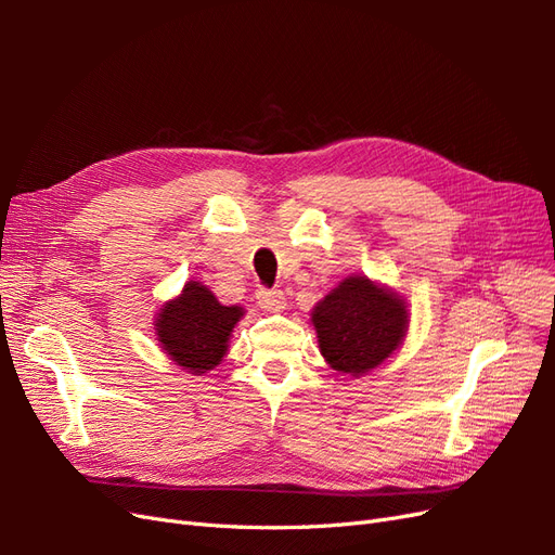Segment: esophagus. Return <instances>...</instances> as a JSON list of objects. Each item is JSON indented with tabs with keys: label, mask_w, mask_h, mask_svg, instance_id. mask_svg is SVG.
Returning <instances> with one entry per match:
<instances>
[{
	"label": "esophagus",
	"mask_w": 555,
	"mask_h": 555,
	"mask_svg": "<svg viewBox=\"0 0 555 555\" xmlns=\"http://www.w3.org/2000/svg\"><path fill=\"white\" fill-rule=\"evenodd\" d=\"M257 304L266 312H282L287 308V298L280 289H259L257 292Z\"/></svg>",
	"instance_id": "obj_1"
}]
</instances>
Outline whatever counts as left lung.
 Returning <instances> with one entry per match:
<instances>
[{
	"instance_id": "obj_1",
	"label": "left lung",
	"mask_w": 555,
	"mask_h": 555,
	"mask_svg": "<svg viewBox=\"0 0 555 555\" xmlns=\"http://www.w3.org/2000/svg\"><path fill=\"white\" fill-rule=\"evenodd\" d=\"M310 324L324 361L363 377L384 365L405 340L408 300L367 275H349L312 308Z\"/></svg>"
}]
</instances>
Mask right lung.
I'll return each instance as SVG.
<instances>
[{"label":"right lung","instance_id":"1","mask_svg":"<svg viewBox=\"0 0 555 555\" xmlns=\"http://www.w3.org/2000/svg\"><path fill=\"white\" fill-rule=\"evenodd\" d=\"M245 310L222 306L217 296L196 280H188L178 296L169 298L155 314V335L180 371L206 375L222 363L231 333Z\"/></svg>","mask_w":555,"mask_h":555}]
</instances>
